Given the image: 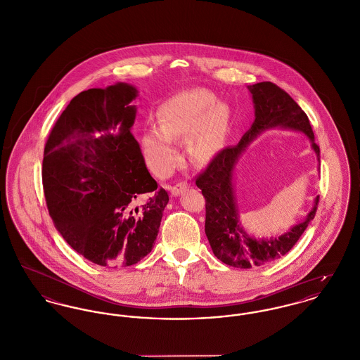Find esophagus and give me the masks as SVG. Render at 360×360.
Segmentation results:
<instances>
[{
  "label": "esophagus",
  "mask_w": 360,
  "mask_h": 360,
  "mask_svg": "<svg viewBox=\"0 0 360 360\" xmlns=\"http://www.w3.org/2000/svg\"><path fill=\"white\" fill-rule=\"evenodd\" d=\"M187 188H188V183H187V181H181V183H179V184L170 187V193L174 195V196H177V195H180L181 192L186 191Z\"/></svg>",
  "instance_id": "obj_1"
}]
</instances>
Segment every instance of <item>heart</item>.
<instances>
[{"label":"heart","instance_id":"heart-1","mask_svg":"<svg viewBox=\"0 0 360 360\" xmlns=\"http://www.w3.org/2000/svg\"><path fill=\"white\" fill-rule=\"evenodd\" d=\"M229 127V116L216 98L203 89L187 90L173 98L161 109V125L146 129L142 150L150 169L168 174L180 161L179 139L188 141V153L196 162L212 160L222 148Z\"/></svg>","mask_w":360,"mask_h":360}]
</instances>
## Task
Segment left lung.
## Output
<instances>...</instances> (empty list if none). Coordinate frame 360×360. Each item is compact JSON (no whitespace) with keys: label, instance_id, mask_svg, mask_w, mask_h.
<instances>
[{"label":"left lung","instance_id":"1","mask_svg":"<svg viewBox=\"0 0 360 360\" xmlns=\"http://www.w3.org/2000/svg\"><path fill=\"white\" fill-rule=\"evenodd\" d=\"M248 90L255 109V120L251 128L236 146L217 153L195 181L206 199L205 232L214 255L221 262L239 269L258 267L285 255L314 219L319 202V196H316L306 219L293 225L278 238L255 239L240 225L233 172L241 154L258 135L271 128L302 132L311 141L312 150L319 161V147L314 141L309 117L290 96L271 82L248 86Z\"/></svg>","mask_w":360,"mask_h":360}]
</instances>
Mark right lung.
I'll return each instance as SVG.
<instances>
[{
  "mask_svg": "<svg viewBox=\"0 0 360 360\" xmlns=\"http://www.w3.org/2000/svg\"><path fill=\"white\" fill-rule=\"evenodd\" d=\"M136 96L138 90L127 83L82 91L45 144L42 180L49 214L73 250L99 266L143 259L169 202L131 134L136 117L131 102Z\"/></svg>",
  "mask_w": 360,
  "mask_h": 360,
  "instance_id": "1",
  "label": "right lung"
}]
</instances>
